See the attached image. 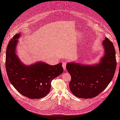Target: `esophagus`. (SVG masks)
<instances>
[{"label": "esophagus", "mask_w": 120, "mask_h": 120, "mask_svg": "<svg viewBox=\"0 0 120 120\" xmlns=\"http://www.w3.org/2000/svg\"><path fill=\"white\" fill-rule=\"evenodd\" d=\"M66 61L64 60L63 62H62V67H63V68L64 70L66 69Z\"/></svg>", "instance_id": "1"}]
</instances>
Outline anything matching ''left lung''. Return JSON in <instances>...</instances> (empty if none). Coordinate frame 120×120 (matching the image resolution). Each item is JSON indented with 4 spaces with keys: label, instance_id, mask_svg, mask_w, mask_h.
<instances>
[{
    "label": "left lung",
    "instance_id": "obj_1",
    "mask_svg": "<svg viewBox=\"0 0 120 120\" xmlns=\"http://www.w3.org/2000/svg\"><path fill=\"white\" fill-rule=\"evenodd\" d=\"M104 55L98 64L93 65L68 62L66 69L71 77L69 88L79 98L89 99L100 94L107 86L116 68L115 51L112 42L107 38L102 42Z\"/></svg>",
    "mask_w": 120,
    "mask_h": 120
}]
</instances>
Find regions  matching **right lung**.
<instances>
[{
  "instance_id": "add662e5",
  "label": "right lung",
  "mask_w": 120,
  "mask_h": 120,
  "mask_svg": "<svg viewBox=\"0 0 120 120\" xmlns=\"http://www.w3.org/2000/svg\"><path fill=\"white\" fill-rule=\"evenodd\" d=\"M20 34L9 42L6 55V68L9 81L15 89L27 97H44L50 92L51 82L63 72L62 64L51 65L38 61L30 65L23 64L17 56L16 47Z\"/></svg>"
}]
</instances>
